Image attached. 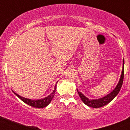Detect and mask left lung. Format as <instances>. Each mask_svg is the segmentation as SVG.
<instances>
[{
	"instance_id": "obj_1",
	"label": "left lung",
	"mask_w": 130,
	"mask_h": 130,
	"mask_svg": "<svg viewBox=\"0 0 130 130\" xmlns=\"http://www.w3.org/2000/svg\"><path fill=\"white\" fill-rule=\"evenodd\" d=\"M124 60H123V66H122V70L121 75H120V80L119 82L117 84V87H115L114 90H112L111 93H109V94L107 96H104L103 98H101L99 99L96 100H90L88 99V98L84 96L82 93L79 92V90L77 89L78 92V94L79 95V97L81 98V100L83 101L84 104L88 105V107L93 108H99L102 107L103 106H105L107 104H109V102H111L112 100L114 99L116 97L119 92H120V88H121L122 83H123V79H124Z\"/></svg>"
}]
</instances>
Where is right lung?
I'll return each instance as SVG.
<instances>
[{
    "label": "right lung",
    "instance_id": "add662e5",
    "mask_svg": "<svg viewBox=\"0 0 130 130\" xmlns=\"http://www.w3.org/2000/svg\"><path fill=\"white\" fill-rule=\"evenodd\" d=\"M56 88H57V85H55L54 90L53 91V92L51 93V94H49V96L44 98H42V99L40 100H30L28 99V98H25L19 96V94H16V93L14 92L13 91V92L19 98V99L21 100L23 102H25V104H28L30 106L34 107L36 108H43L47 106V105L51 103V100H52L54 96H55V91H56Z\"/></svg>",
    "mask_w": 130,
    "mask_h": 130
}]
</instances>
